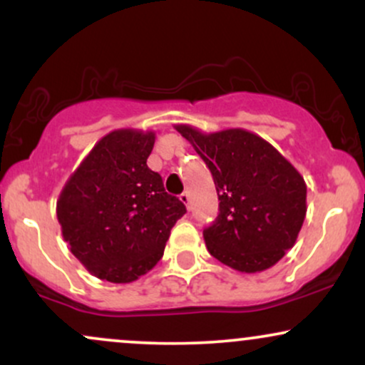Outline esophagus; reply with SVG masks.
I'll return each mask as SVG.
<instances>
[{"instance_id":"34e87169","label":"esophagus","mask_w":365,"mask_h":365,"mask_svg":"<svg viewBox=\"0 0 365 365\" xmlns=\"http://www.w3.org/2000/svg\"><path fill=\"white\" fill-rule=\"evenodd\" d=\"M180 200H182V202L185 204L187 209H190V194H188V192H183V194L180 195Z\"/></svg>"}]
</instances>
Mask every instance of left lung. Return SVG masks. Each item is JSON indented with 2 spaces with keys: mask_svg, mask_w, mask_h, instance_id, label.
<instances>
[{
  "mask_svg": "<svg viewBox=\"0 0 365 365\" xmlns=\"http://www.w3.org/2000/svg\"><path fill=\"white\" fill-rule=\"evenodd\" d=\"M215 178L220 215L204 230L209 254L240 273L273 267L295 245L307 185L287 158L257 133L225 128L206 133L175 125Z\"/></svg>",
  "mask_w": 365,
  "mask_h": 365,
  "instance_id": "8db88e82",
  "label": "left lung"
}]
</instances>
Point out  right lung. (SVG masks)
Returning a JSON list of instances; mask_svg holds the SVG:
<instances>
[{"instance_id": "right-lung-1", "label": "right lung", "mask_w": 365, "mask_h": 365, "mask_svg": "<svg viewBox=\"0 0 365 365\" xmlns=\"http://www.w3.org/2000/svg\"><path fill=\"white\" fill-rule=\"evenodd\" d=\"M154 140L153 130L106 133L56 200L63 240L104 282L132 283L149 273L163 257L171 228L187 212L148 166Z\"/></svg>"}]
</instances>
